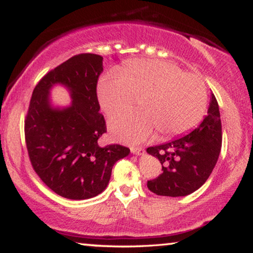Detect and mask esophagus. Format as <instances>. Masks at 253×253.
<instances>
[{"label": "esophagus", "instance_id": "34e87169", "mask_svg": "<svg viewBox=\"0 0 253 253\" xmlns=\"http://www.w3.org/2000/svg\"><path fill=\"white\" fill-rule=\"evenodd\" d=\"M130 150L133 154H136V155H143L145 153V150L141 147H131Z\"/></svg>", "mask_w": 253, "mask_h": 253}]
</instances>
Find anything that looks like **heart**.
Masks as SVG:
<instances>
[{"instance_id":"1","label":"heart","mask_w":253,"mask_h":253,"mask_svg":"<svg viewBox=\"0 0 253 253\" xmlns=\"http://www.w3.org/2000/svg\"><path fill=\"white\" fill-rule=\"evenodd\" d=\"M138 98L141 109L110 116L114 139L140 144L153 134L155 126L162 136H178L202 120L207 105L203 79L170 62L137 60L121 75L108 72L100 78L98 99L106 113L129 108Z\"/></svg>"}]
</instances>
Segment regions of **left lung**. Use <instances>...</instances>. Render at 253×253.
<instances>
[{
    "label": "left lung",
    "mask_w": 253,
    "mask_h": 253,
    "mask_svg": "<svg viewBox=\"0 0 253 253\" xmlns=\"http://www.w3.org/2000/svg\"><path fill=\"white\" fill-rule=\"evenodd\" d=\"M222 144L219 105L211 94L207 116L185 136L148 147L147 153L159 159L162 174L147 182L158 196L184 197L198 190L215 167Z\"/></svg>",
    "instance_id": "1"
}]
</instances>
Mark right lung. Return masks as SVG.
<instances>
[{
  "label": "right lung",
  "instance_id": "right-lung-1",
  "mask_svg": "<svg viewBox=\"0 0 253 253\" xmlns=\"http://www.w3.org/2000/svg\"><path fill=\"white\" fill-rule=\"evenodd\" d=\"M102 60L100 55L79 54L48 72L34 88L26 115L25 140L32 167L48 188L68 199L100 195L115 162L130 153L117 144L99 145L107 131L96 96ZM55 84L68 89L70 105L51 103Z\"/></svg>",
  "mask_w": 253,
  "mask_h": 253
}]
</instances>
